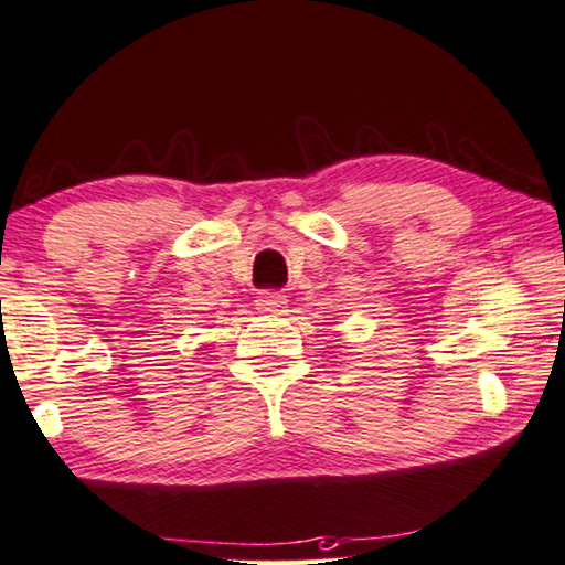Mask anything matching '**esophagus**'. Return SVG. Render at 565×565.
I'll use <instances>...</instances> for the list:
<instances>
[{
    "label": "esophagus",
    "mask_w": 565,
    "mask_h": 565,
    "mask_svg": "<svg viewBox=\"0 0 565 565\" xmlns=\"http://www.w3.org/2000/svg\"><path fill=\"white\" fill-rule=\"evenodd\" d=\"M256 307L260 311H268V315H276V311H281L286 307V294L276 291V289L260 291L258 299H256Z\"/></svg>",
    "instance_id": "esophagus-1"
}]
</instances>
